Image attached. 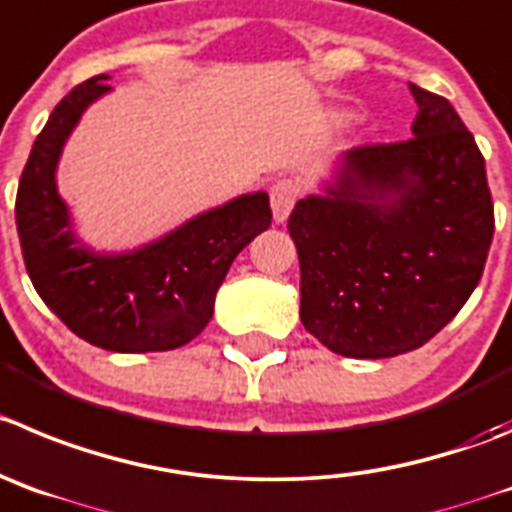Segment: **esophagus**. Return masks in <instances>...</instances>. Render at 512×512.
<instances>
[{"mask_svg": "<svg viewBox=\"0 0 512 512\" xmlns=\"http://www.w3.org/2000/svg\"><path fill=\"white\" fill-rule=\"evenodd\" d=\"M300 197V184L295 179H278L270 186V207L275 222H285L290 209L295 207Z\"/></svg>", "mask_w": 512, "mask_h": 512, "instance_id": "34e87169", "label": "esophagus"}]
</instances>
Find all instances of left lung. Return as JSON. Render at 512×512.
Wrapping results in <instances>:
<instances>
[{
  "label": "left lung",
  "instance_id": "left-lung-1",
  "mask_svg": "<svg viewBox=\"0 0 512 512\" xmlns=\"http://www.w3.org/2000/svg\"><path fill=\"white\" fill-rule=\"evenodd\" d=\"M414 138L351 148L288 219L300 321L333 353L391 358L437 336L482 278L495 232L485 159L442 95L409 85Z\"/></svg>",
  "mask_w": 512,
  "mask_h": 512
}]
</instances>
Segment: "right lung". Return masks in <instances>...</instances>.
Wrapping results in <instances>:
<instances>
[{"mask_svg": "<svg viewBox=\"0 0 512 512\" xmlns=\"http://www.w3.org/2000/svg\"><path fill=\"white\" fill-rule=\"evenodd\" d=\"M105 80L95 75L70 90L37 136L14 204L19 245L35 290L75 336L105 351H171L212 321L232 260L270 227V199L242 194L123 255L80 245L55 169L85 108L111 90Z\"/></svg>", "mask_w": 512, "mask_h": 512, "instance_id": "add662e5", "label": "right lung"}]
</instances>
